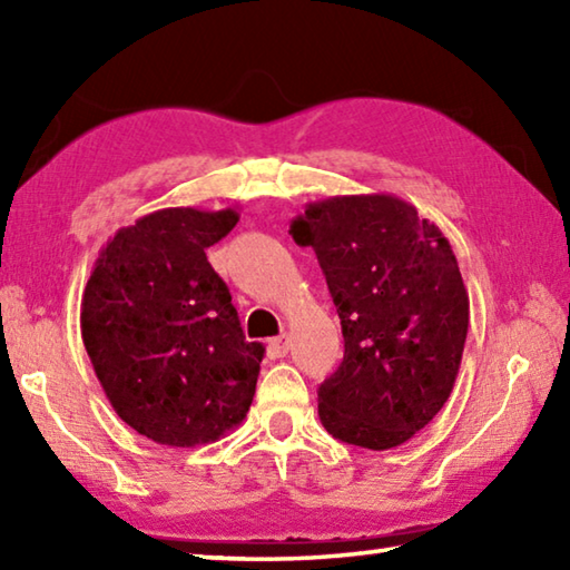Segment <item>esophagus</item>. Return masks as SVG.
<instances>
[{
	"label": "esophagus",
	"instance_id": "34e87169",
	"mask_svg": "<svg viewBox=\"0 0 570 570\" xmlns=\"http://www.w3.org/2000/svg\"><path fill=\"white\" fill-rule=\"evenodd\" d=\"M286 354H288V336L286 334L268 340V356H274V360H278V356H286Z\"/></svg>",
	"mask_w": 570,
	"mask_h": 570
}]
</instances>
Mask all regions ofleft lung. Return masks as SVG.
<instances>
[{
	"instance_id": "1",
	"label": "left lung",
	"mask_w": 570,
	"mask_h": 570,
	"mask_svg": "<svg viewBox=\"0 0 570 570\" xmlns=\"http://www.w3.org/2000/svg\"><path fill=\"white\" fill-rule=\"evenodd\" d=\"M292 236L314 248L342 320L322 424L356 448L402 445L448 402L465 350L470 302L450 240L390 193L308 204Z\"/></svg>"
}]
</instances>
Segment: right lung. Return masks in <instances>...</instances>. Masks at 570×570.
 <instances>
[{"mask_svg":"<svg viewBox=\"0 0 570 570\" xmlns=\"http://www.w3.org/2000/svg\"><path fill=\"white\" fill-rule=\"evenodd\" d=\"M234 208H163L120 228L82 294V342L122 422L158 445L196 448L244 422L264 344L246 342L206 248Z\"/></svg>","mask_w":570,"mask_h":570,"instance_id":"add662e5","label":"right lung"}]
</instances>
